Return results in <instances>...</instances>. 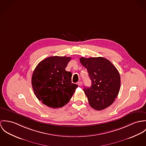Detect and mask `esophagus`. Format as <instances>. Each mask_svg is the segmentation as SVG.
I'll list each match as a JSON object with an SVG mask.
<instances>
[{
    "label": "esophagus",
    "mask_w": 146,
    "mask_h": 146,
    "mask_svg": "<svg viewBox=\"0 0 146 146\" xmlns=\"http://www.w3.org/2000/svg\"><path fill=\"white\" fill-rule=\"evenodd\" d=\"M77 84L78 85V86H80V87H81L82 86V82H78V83H77Z\"/></svg>",
    "instance_id": "1"
}]
</instances>
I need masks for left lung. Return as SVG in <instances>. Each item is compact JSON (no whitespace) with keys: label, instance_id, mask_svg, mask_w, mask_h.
Listing matches in <instances>:
<instances>
[{"label":"left lung","instance_id":"1","mask_svg":"<svg viewBox=\"0 0 146 146\" xmlns=\"http://www.w3.org/2000/svg\"><path fill=\"white\" fill-rule=\"evenodd\" d=\"M82 65L87 68L92 81L91 87L83 91L90 105L96 110L110 106L118 95L120 88V76L115 66L103 57L80 59Z\"/></svg>","mask_w":146,"mask_h":146}]
</instances>
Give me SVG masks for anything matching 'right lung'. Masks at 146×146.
Instances as JSON below:
<instances>
[{
    "label": "right lung",
    "instance_id": "right-lung-1",
    "mask_svg": "<svg viewBox=\"0 0 146 146\" xmlns=\"http://www.w3.org/2000/svg\"><path fill=\"white\" fill-rule=\"evenodd\" d=\"M70 57H48L36 66L33 72L34 93L41 102L50 108L65 105L73 95L78 85L72 83V73L65 70Z\"/></svg>",
    "mask_w": 146,
    "mask_h": 146
}]
</instances>
